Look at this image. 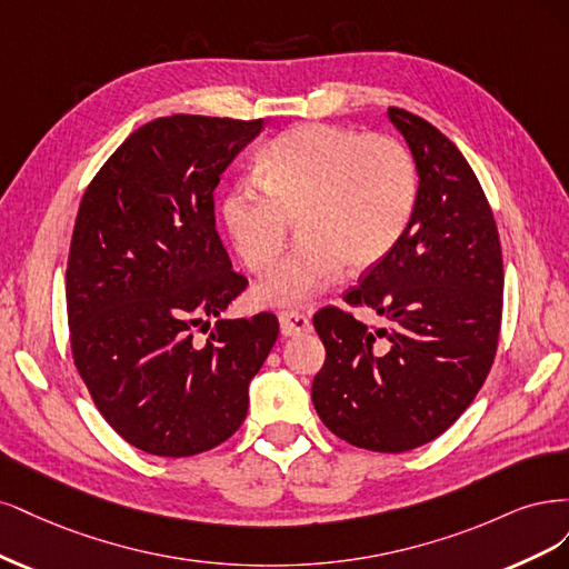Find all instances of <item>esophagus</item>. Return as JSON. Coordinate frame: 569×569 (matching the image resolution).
<instances>
[{"label":"esophagus","instance_id":"1","mask_svg":"<svg viewBox=\"0 0 569 569\" xmlns=\"http://www.w3.org/2000/svg\"><path fill=\"white\" fill-rule=\"evenodd\" d=\"M279 323H281V336L286 338L311 331V321L305 315H300V311H283V315H279Z\"/></svg>","mask_w":569,"mask_h":569}]
</instances>
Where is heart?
Listing matches in <instances>:
<instances>
[{
  "label": "heart",
  "mask_w": 569,
  "mask_h": 569,
  "mask_svg": "<svg viewBox=\"0 0 569 569\" xmlns=\"http://www.w3.org/2000/svg\"><path fill=\"white\" fill-rule=\"evenodd\" d=\"M258 184H236L222 224L250 271L277 260L290 222L300 241L254 288L260 305H300L340 277L380 264L407 233L418 191L411 151L390 134L298 124L258 158Z\"/></svg>",
  "instance_id": "1"
}]
</instances>
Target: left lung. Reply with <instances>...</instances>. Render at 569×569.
Wrapping results in <instances>:
<instances>
[{
  "mask_svg": "<svg viewBox=\"0 0 569 569\" xmlns=\"http://www.w3.org/2000/svg\"><path fill=\"white\" fill-rule=\"evenodd\" d=\"M388 118L416 162L413 217L397 248L345 296L371 307L382 326L336 307L315 315L326 361L311 401L345 442L401 453L432 442L480 392L499 342L503 260L463 153L423 118L401 108Z\"/></svg>",
  "mask_w": 569,
  "mask_h": 569,
  "instance_id": "left-lung-1",
  "label": "left lung"
}]
</instances>
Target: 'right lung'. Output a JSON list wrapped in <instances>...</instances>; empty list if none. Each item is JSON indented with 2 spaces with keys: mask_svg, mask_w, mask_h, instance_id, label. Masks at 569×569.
Instances as JSON below:
<instances>
[{
  "mask_svg": "<svg viewBox=\"0 0 569 569\" xmlns=\"http://www.w3.org/2000/svg\"><path fill=\"white\" fill-rule=\"evenodd\" d=\"M264 120L158 118L127 137L84 191L66 300L72 359L132 447L181 458L241 428L279 319H222L246 279L214 229L219 177ZM209 342L196 343V327Z\"/></svg>",
  "mask_w": 569,
  "mask_h": 569,
  "instance_id": "1",
  "label": "right lung"
}]
</instances>
